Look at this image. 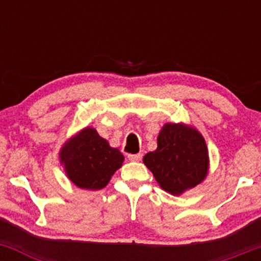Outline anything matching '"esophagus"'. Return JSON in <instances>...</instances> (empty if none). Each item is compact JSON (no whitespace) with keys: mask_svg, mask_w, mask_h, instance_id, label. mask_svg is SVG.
I'll list each match as a JSON object with an SVG mask.
<instances>
[{"mask_svg":"<svg viewBox=\"0 0 261 261\" xmlns=\"http://www.w3.org/2000/svg\"><path fill=\"white\" fill-rule=\"evenodd\" d=\"M127 158H128V160H130V161H133V162H139V161L142 160V154H141V153H137V154H128Z\"/></svg>","mask_w":261,"mask_h":261,"instance_id":"obj_1","label":"esophagus"}]
</instances>
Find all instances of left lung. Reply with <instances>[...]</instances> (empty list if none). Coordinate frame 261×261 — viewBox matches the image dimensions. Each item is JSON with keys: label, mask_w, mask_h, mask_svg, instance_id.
<instances>
[{"label": "left lung", "mask_w": 261, "mask_h": 261, "mask_svg": "<svg viewBox=\"0 0 261 261\" xmlns=\"http://www.w3.org/2000/svg\"><path fill=\"white\" fill-rule=\"evenodd\" d=\"M143 163L163 190L181 195L207 175V146L196 128L168 122L158 135L157 149L148 152Z\"/></svg>", "instance_id": "1"}]
</instances>
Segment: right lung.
<instances>
[{"mask_svg":"<svg viewBox=\"0 0 261 261\" xmlns=\"http://www.w3.org/2000/svg\"><path fill=\"white\" fill-rule=\"evenodd\" d=\"M66 174L74 185L86 190H100L122 166L124 155L110 147L93 127H86L71 137L60 152Z\"/></svg>","mask_w":261,"mask_h":261,"instance_id":"obj_1","label":"right lung"}]
</instances>
